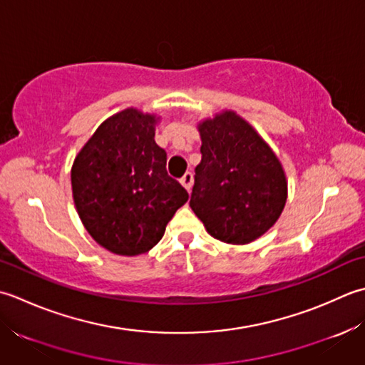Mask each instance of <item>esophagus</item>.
Returning a JSON list of instances; mask_svg holds the SVG:
<instances>
[{
  "label": "esophagus",
  "instance_id": "esophagus-1",
  "mask_svg": "<svg viewBox=\"0 0 365 365\" xmlns=\"http://www.w3.org/2000/svg\"><path fill=\"white\" fill-rule=\"evenodd\" d=\"M192 182H193V175H192V172H185L184 176L181 178V184L184 185L185 189L190 190V189H192Z\"/></svg>",
  "mask_w": 365,
  "mask_h": 365
}]
</instances>
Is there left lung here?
Listing matches in <instances>:
<instances>
[{
	"instance_id": "8db88e82",
	"label": "left lung",
	"mask_w": 365,
	"mask_h": 365,
	"mask_svg": "<svg viewBox=\"0 0 365 365\" xmlns=\"http://www.w3.org/2000/svg\"><path fill=\"white\" fill-rule=\"evenodd\" d=\"M202 162L190 207L207 233L228 244L264 235L287 202L284 168L249 123L225 111L200 124Z\"/></svg>"
}]
</instances>
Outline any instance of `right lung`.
<instances>
[{"label": "right lung", "mask_w": 365, "mask_h": 365, "mask_svg": "<svg viewBox=\"0 0 365 365\" xmlns=\"http://www.w3.org/2000/svg\"><path fill=\"white\" fill-rule=\"evenodd\" d=\"M155 116L135 108L103 121L73 162L72 193L81 222L102 247L140 255L158 244L189 193L167 173L154 141Z\"/></svg>", "instance_id": "right-lung-1"}]
</instances>
